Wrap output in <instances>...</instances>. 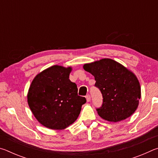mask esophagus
Instances as JSON below:
<instances>
[{
  "instance_id": "34e87169",
  "label": "esophagus",
  "mask_w": 158,
  "mask_h": 158,
  "mask_svg": "<svg viewBox=\"0 0 158 158\" xmlns=\"http://www.w3.org/2000/svg\"><path fill=\"white\" fill-rule=\"evenodd\" d=\"M85 98H86V101L87 102H90V95L89 94H88L86 96H85Z\"/></svg>"
}]
</instances>
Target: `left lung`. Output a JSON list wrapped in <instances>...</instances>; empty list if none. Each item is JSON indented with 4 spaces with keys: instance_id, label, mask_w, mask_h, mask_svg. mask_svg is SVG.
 Segmentation results:
<instances>
[{
    "instance_id": "left-lung-1",
    "label": "left lung",
    "mask_w": 158,
    "mask_h": 158,
    "mask_svg": "<svg viewBox=\"0 0 158 158\" xmlns=\"http://www.w3.org/2000/svg\"><path fill=\"white\" fill-rule=\"evenodd\" d=\"M84 69L95 77V86L100 90L102 104L98 114L108 121L126 119L136 111L141 98V87L132 73L109 58L85 64Z\"/></svg>"
}]
</instances>
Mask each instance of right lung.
<instances>
[{
  "label": "right lung",
  "instance_id": "right-lung-1",
  "mask_svg": "<svg viewBox=\"0 0 158 158\" xmlns=\"http://www.w3.org/2000/svg\"><path fill=\"white\" fill-rule=\"evenodd\" d=\"M71 69L50 67L37 74L29 88V107L37 121L50 129L63 130L73 124L86 102L69 79Z\"/></svg>",
  "mask_w": 158,
  "mask_h": 158
}]
</instances>
